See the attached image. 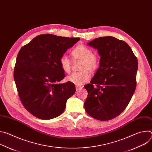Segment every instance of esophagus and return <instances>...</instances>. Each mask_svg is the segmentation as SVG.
I'll return each mask as SVG.
<instances>
[{
    "instance_id": "1",
    "label": "esophagus",
    "mask_w": 152,
    "mask_h": 152,
    "mask_svg": "<svg viewBox=\"0 0 152 152\" xmlns=\"http://www.w3.org/2000/svg\"><path fill=\"white\" fill-rule=\"evenodd\" d=\"M82 88H83V87H82V86H81L76 85V91H79V90H81Z\"/></svg>"
}]
</instances>
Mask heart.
<instances>
[{"label":"heart","instance_id":"1","mask_svg":"<svg viewBox=\"0 0 152 152\" xmlns=\"http://www.w3.org/2000/svg\"><path fill=\"white\" fill-rule=\"evenodd\" d=\"M73 59L82 60L80 70L78 72H74L67 77V81L80 86L87 82L91 77V72L96 71L100 64V60L97 55L93 53V50L89 47L83 45L76 46L71 52ZM59 65L61 69L67 73L71 71L72 63L70 59L66 55L59 58Z\"/></svg>","mask_w":152,"mask_h":152}]
</instances>
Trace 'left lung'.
Masks as SVG:
<instances>
[{
	"label": "left lung",
	"instance_id": "1",
	"mask_svg": "<svg viewBox=\"0 0 152 152\" xmlns=\"http://www.w3.org/2000/svg\"><path fill=\"white\" fill-rule=\"evenodd\" d=\"M88 45L97 49L100 60L90 83L84 86L88 91L85 110L96 120H110L122 113L132 97L138 60L126 42L113 37L96 38Z\"/></svg>",
	"mask_w": 152,
	"mask_h": 152
}]
</instances>
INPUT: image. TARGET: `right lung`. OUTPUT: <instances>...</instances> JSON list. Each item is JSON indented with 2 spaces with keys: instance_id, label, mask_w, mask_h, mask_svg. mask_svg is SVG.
<instances>
[{
  "instance_id": "1",
  "label": "right lung",
  "mask_w": 152,
  "mask_h": 152,
  "mask_svg": "<svg viewBox=\"0 0 152 152\" xmlns=\"http://www.w3.org/2000/svg\"><path fill=\"white\" fill-rule=\"evenodd\" d=\"M79 40L46 34L37 36L20 50L14 78L21 103L37 118L58 117L75 94L74 83H58L65 77L59 58Z\"/></svg>"
}]
</instances>
